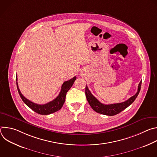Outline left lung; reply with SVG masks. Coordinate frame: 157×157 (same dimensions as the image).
Returning a JSON list of instances; mask_svg holds the SVG:
<instances>
[{"label":"left lung","mask_w":157,"mask_h":157,"mask_svg":"<svg viewBox=\"0 0 157 157\" xmlns=\"http://www.w3.org/2000/svg\"><path fill=\"white\" fill-rule=\"evenodd\" d=\"M141 84H142V81L139 84L138 90L137 93L134 96L130 98L128 100L121 103L112 104H102L91 94V91L89 90L87 85L86 86L85 94H86V99L89 105H91V107L94 111L101 114L112 116H114L120 113L121 112L124 110L125 109H126L127 107H128L133 102V101L136 100V99L137 98V96L139 94L140 88H141Z\"/></svg>","instance_id":"left-lung-1"}]
</instances>
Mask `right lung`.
Masks as SVG:
<instances>
[{"instance_id":"add662e5","label":"right lung","mask_w":157,"mask_h":157,"mask_svg":"<svg viewBox=\"0 0 157 157\" xmlns=\"http://www.w3.org/2000/svg\"><path fill=\"white\" fill-rule=\"evenodd\" d=\"M76 79V77L75 76L72 79L64 82L61 86V91H60L59 95L52 101H50L45 104H41V105L35 104V103L29 101V99H27L23 95H22V94L21 93L20 89L18 88V86L17 76H16V81H17L16 83H17L18 92L19 93L20 98H21L22 101H24V102L28 107H29L31 109H32L33 111H35V113H36L39 114L48 115V114L54 113H55V112L61 109V108L63 107V105L64 103L66 93L70 90V89L73 86Z\"/></svg>"}]
</instances>
